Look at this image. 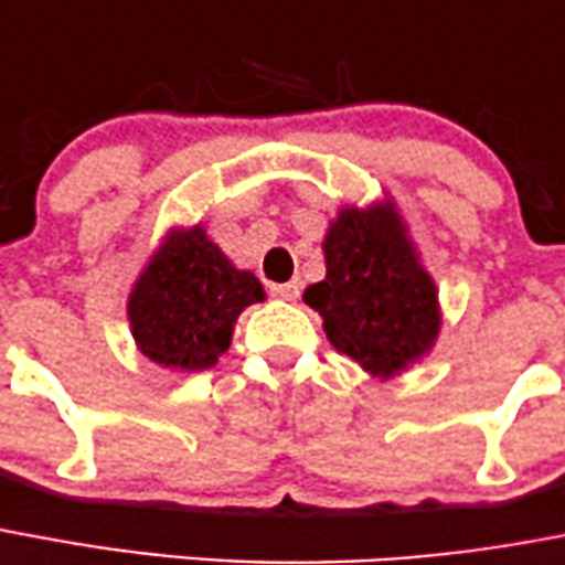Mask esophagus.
Listing matches in <instances>:
<instances>
[{"mask_svg":"<svg viewBox=\"0 0 565 565\" xmlns=\"http://www.w3.org/2000/svg\"><path fill=\"white\" fill-rule=\"evenodd\" d=\"M270 295L282 297V300H297V297H300V286H297V282H274V286H270Z\"/></svg>","mask_w":565,"mask_h":565,"instance_id":"obj_1","label":"esophagus"}]
</instances>
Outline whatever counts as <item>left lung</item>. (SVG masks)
Masks as SVG:
<instances>
[{
  "label": "left lung",
  "mask_w": 565,
  "mask_h": 565,
  "mask_svg": "<svg viewBox=\"0 0 565 565\" xmlns=\"http://www.w3.org/2000/svg\"><path fill=\"white\" fill-rule=\"evenodd\" d=\"M327 279L303 300L323 318L327 338L373 376H394L428 353L440 329L431 282L394 206L341 210L329 227Z\"/></svg>",
  "instance_id": "8db88e82"
}]
</instances>
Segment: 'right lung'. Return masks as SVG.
<instances>
[{
	"label": "right lung",
	"instance_id": "obj_1",
	"mask_svg": "<svg viewBox=\"0 0 565 565\" xmlns=\"http://www.w3.org/2000/svg\"><path fill=\"white\" fill-rule=\"evenodd\" d=\"M265 300L250 270L212 245L201 227L169 233L130 291L128 318L142 355L169 370H206L230 347L242 309Z\"/></svg>",
	"mask_w": 565,
	"mask_h": 565
}]
</instances>
